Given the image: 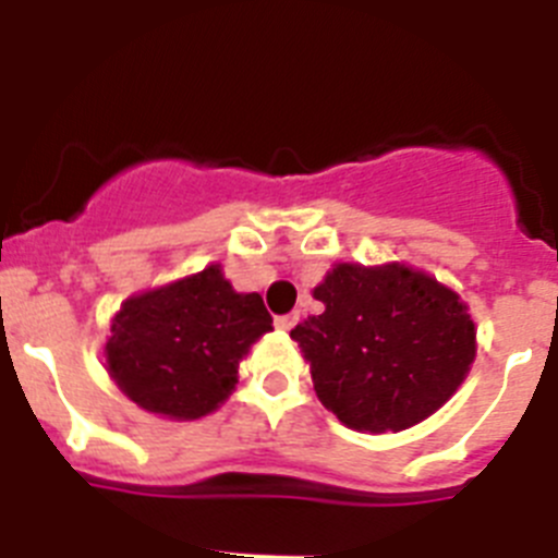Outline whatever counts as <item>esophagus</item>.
<instances>
[{
	"label": "esophagus",
	"instance_id": "1",
	"mask_svg": "<svg viewBox=\"0 0 558 558\" xmlns=\"http://www.w3.org/2000/svg\"><path fill=\"white\" fill-rule=\"evenodd\" d=\"M296 319H300V316L296 314H289V316H278V319H275V327H278V330H291V327L296 325Z\"/></svg>",
	"mask_w": 558,
	"mask_h": 558
}]
</instances>
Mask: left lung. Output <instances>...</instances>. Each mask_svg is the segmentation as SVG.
Instances as JSON below:
<instances>
[{"mask_svg":"<svg viewBox=\"0 0 558 558\" xmlns=\"http://www.w3.org/2000/svg\"><path fill=\"white\" fill-rule=\"evenodd\" d=\"M325 305L291 330L319 402L357 432H402L444 408L476 361V325L460 294L424 269L332 264Z\"/></svg>","mask_w":558,"mask_h":558,"instance_id":"left-lung-1","label":"left lung"}]
</instances>
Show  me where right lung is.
Here are the masks:
<instances>
[{"label":"right lung","instance_id":"obj_1","mask_svg":"<svg viewBox=\"0 0 558 558\" xmlns=\"http://www.w3.org/2000/svg\"><path fill=\"white\" fill-rule=\"evenodd\" d=\"M272 316L255 291L242 294L220 264L132 294L112 316L104 366L137 408L170 421L215 413L239 383Z\"/></svg>","mask_w":558,"mask_h":558}]
</instances>
